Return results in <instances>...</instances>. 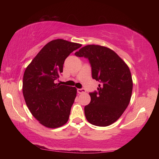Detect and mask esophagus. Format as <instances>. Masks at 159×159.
Returning <instances> with one entry per match:
<instances>
[{"mask_svg":"<svg viewBox=\"0 0 159 159\" xmlns=\"http://www.w3.org/2000/svg\"><path fill=\"white\" fill-rule=\"evenodd\" d=\"M77 92L79 94H82L83 93H85V90L84 88H79V89H77Z\"/></svg>","mask_w":159,"mask_h":159,"instance_id":"esophagus-1","label":"esophagus"}]
</instances>
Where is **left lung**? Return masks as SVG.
<instances>
[{
  "label": "left lung",
  "mask_w": 159,
  "mask_h": 159,
  "mask_svg": "<svg viewBox=\"0 0 159 159\" xmlns=\"http://www.w3.org/2000/svg\"><path fill=\"white\" fill-rule=\"evenodd\" d=\"M75 55L88 59L92 78L100 83L98 91L90 93L91 101L84 108L86 119L100 127L112 124L130 103L133 80L129 67L114 51L101 45H86Z\"/></svg>",
  "instance_id": "8db88e82"
}]
</instances>
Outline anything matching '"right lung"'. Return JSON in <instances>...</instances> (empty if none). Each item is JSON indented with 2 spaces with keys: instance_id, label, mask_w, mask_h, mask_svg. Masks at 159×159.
<instances>
[{
  "instance_id": "add662e5",
  "label": "right lung",
  "mask_w": 159,
  "mask_h": 159,
  "mask_svg": "<svg viewBox=\"0 0 159 159\" xmlns=\"http://www.w3.org/2000/svg\"><path fill=\"white\" fill-rule=\"evenodd\" d=\"M81 44L56 39L45 45L26 67L22 92L26 106L35 118L50 128L68 121L76 88L55 83L66 58Z\"/></svg>"
}]
</instances>
